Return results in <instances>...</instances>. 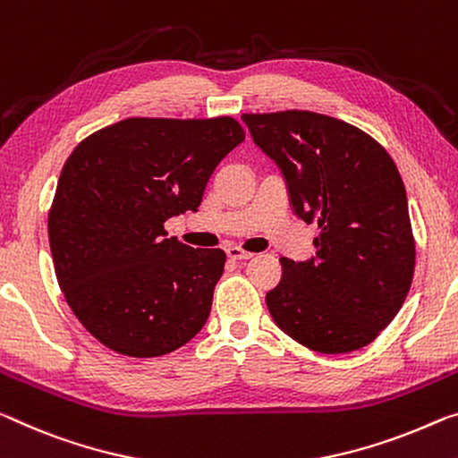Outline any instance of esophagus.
Returning <instances> with one entry per match:
<instances>
[{"label": "esophagus", "instance_id": "obj_1", "mask_svg": "<svg viewBox=\"0 0 458 458\" xmlns=\"http://www.w3.org/2000/svg\"><path fill=\"white\" fill-rule=\"evenodd\" d=\"M226 255H228L232 260H246V259L255 257V255H252V252L238 249V246H230V249H226Z\"/></svg>", "mask_w": 458, "mask_h": 458}]
</instances>
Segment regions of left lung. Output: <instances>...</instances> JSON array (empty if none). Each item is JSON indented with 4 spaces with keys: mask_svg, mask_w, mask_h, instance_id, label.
Segmentation results:
<instances>
[{
    "mask_svg": "<svg viewBox=\"0 0 458 458\" xmlns=\"http://www.w3.org/2000/svg\"><path fill=\"white\" fill-rule=\"evenodd\" d=\"M242 122L279 166L293 214L320 228L314 257L281 259L279 285L265 297L275 324L316 352L359 351L397 316L416 265L394 158L330 115L292 110L244 114Z\"/></svg>",
    "mask_w": 458,
    "mask_h": 458,
    "instance_id": "8db88e82",
    "label": "left lung"
}]
</instances>
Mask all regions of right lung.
<instances>
[{"label": "right lung", "mask_w": 458, "mask_h": 458, "mask_svg": "<svg viewBox=\"0 0 458 458\" xmlns=\"http://www.w3.org/2000/svg\"><path fill=\"white\" fill-rule=\"evenodd\" d=\"M244 140L234 118H128L87 136L48 212L55 273L72 314L126 357H161L206 324L226 255L166 238Z\"/></svg>", "instance_id": "right-lung-1"}]
</instances>
